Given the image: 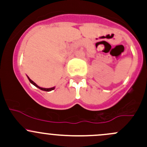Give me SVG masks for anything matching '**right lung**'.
I'll return each instance as SVG.
<instances>
[{"instance_id":"1","label":"right lung","mask_w":147,"mask_h":147,"mask_svg":"<svg viewBox=\"0 0 147 147\" xmlns=\"http://www.w3.org/2000/svg\"><path fill=\"white\" fill-rule=\"evenodd\" d=\"M28 80H29V81H30V82L31 83H32V84H34V85H35V87H38V88H39V89H40L41 90H43V91H47V92H49V91H50V90H54V89H55V87H51V88H42V87H39V86H38V85H37V84H35V83L33 81H32V80H31L29 78H28Z\"/></svg>"}]
</instances>
